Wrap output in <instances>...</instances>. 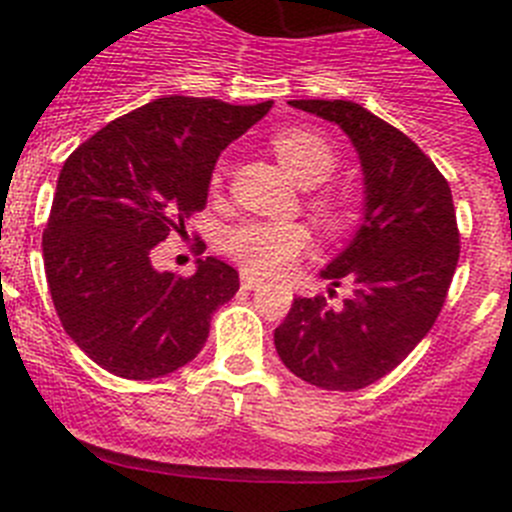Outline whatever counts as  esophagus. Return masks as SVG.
<instances>
[{
  "mask_svg": "<svg viewBox=\"0 0 512 512\" xmlns=\"http://www.w3.org/2000/svg\"><path fill=\"white\" fill-rule=\"evenodd\" d=\"M261 284H264V279L253 277L251 271H243V274H241V287L243 289H259Z\"/></svg>",
  "mask_w": 512,
  "mask_h": 512,
  "instance_id": "34e87169",
  "label": "esophagus"
}]
</instances>
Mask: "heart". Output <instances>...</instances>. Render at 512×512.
<instances>
[{
	"instance_id": "1",
	"label": "heart",
	"mask_w": 512,
	"mask_h": 512,
	"mask_svg": "<svg viewBox=\"0 0 512 512\" xmlns=\"http://www.w3.org/2000/svg\"><path fill=\"white\" fill-rule=\"evenodd\" d=\"M271 146H274V153H277L284 169L295 176L302 187H318L336 169V151H333V146L323 135L310 128L279 130L274 140H271ZM315 210L328 223H333L338 217L336 202L328 200V197H318ZM307 246H310V233L297 223L246 220L241 225H233L223 235V251L233 256L243 269L256 271V274H279Z\"/></svg>"
}]
</instances>
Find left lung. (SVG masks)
I'll use <instances>...</instances> for the list:
<instances>
[{"label": "left lung", "mask_w": 512, "mask_h": 512, "mask_svg": "<svg viewBox=\"0 0 512 512\" xmlns=\"http://www.w3.org/2000/svg\"><path fill=\"white\" fill-rule=\"evenodd\" d=\"M333 122L359 153L364 215L320 277L351 284L338 307L295 297L274 346L289 372L323 390L354 392L390 374L433 328L459 261L449 182L413 140L361 104L292 99Z\"/></svg>", "instance_id": "left-lung-1"}]
</instances>
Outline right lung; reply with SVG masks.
Returning <instances> with one entry per match:
<instances>
[{
	"label": "right lung",
	"instance_id": "add662e5",
	"mask_svg": "<svg viewBox=\"0 0 512 512\" xmlns=\"http://www.w3.org/2000/svg\"><path fill=\"white\" fill-rule=\"evenodd\" d=\"M269 102L153 99L112 120L63 164L43 233L45 277L63 330L102 369L156 379L200 354L238 271L197 259L192 277L153 269V246L207 205L217 156Z\"/></svg>",
	"mask_w": 512,
	"mask_h": 512
}]
</instances>
